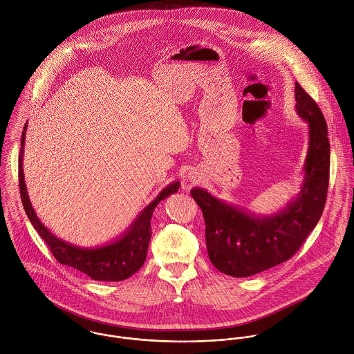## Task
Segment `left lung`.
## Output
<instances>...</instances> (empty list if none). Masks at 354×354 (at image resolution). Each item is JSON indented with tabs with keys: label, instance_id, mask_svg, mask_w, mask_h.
I'll return each instance as SVG.
<instances>
[{
	"label": "left lung",
	"instance_id": "left-lung-1",
	"mask_svg": "<svg viewBox=\"0 0 354 354\" xmlns=\"http://www.w3.org/2000/svg\"><path fill=\"white\" fill-rule=\"evenodd\" d=\"M295 94L296 111L309 125L303 187L295 201L274 215L256 216L202 188L191 191L202 208L209 260L226 275L245 278L289 260L323 214L330 178L327 124L317 103L299 83Z\"/></svg>",
	"mask_w": 354,
	"mask_h": 354
}]
</instances>
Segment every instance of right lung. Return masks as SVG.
Returning <instances> with one entry per match:
<instances>
[{"mask_svg":"<svg viewBox=\"0 0 354 354\" xmlns=\"http://www.w3.org/2000/svg\"><path fill=\"white\" fill-rule=\"evenodd\" d=\"M26 129L21 133V150L19 153V187L20 198L28 219L31 221L35 230L39 233L42 240L49 245L53 256L59 264H65L79 270L80 272L88 275L94 281H124L133 275L145 263L147 250L151 239L152 212L158 203L171 194L177 192L180 183H171L167 185L158 196L153 199L133 221L129 229L115 241L98 247V248H80L68 244L54 234H51L48 227L38 219L30 198L27 195V188L24 183L23 173V149L26 140Z\"/></svg>","mask_w":354,"mask_h":354,"instance_id":"right-lung-1","label":"right lung"}]
</instances>
